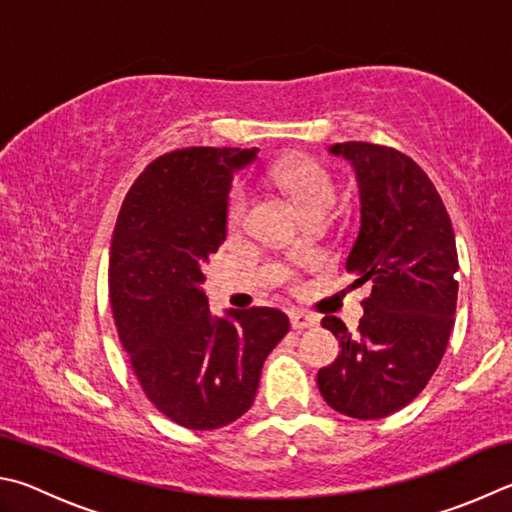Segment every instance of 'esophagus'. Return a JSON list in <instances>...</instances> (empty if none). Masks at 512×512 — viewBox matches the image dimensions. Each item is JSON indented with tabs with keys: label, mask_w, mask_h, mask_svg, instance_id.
<instances>
[{
	"label": "esophagus",
	"mask_w": 512,
	"mask_h": 512,
	"mask_svg": "<svg viewBox=\"0 0 512 512\" xmlns=\"http://www.w3.org/2000/svg\"><path fill=\"white\" fill-rule=\"evenodd\" d=\"M290 324L294 330H306V328H315L319 324V319L315 315H308V312H292Z\"/></svg>",
	"instance_id": "1"
}]
</instances>
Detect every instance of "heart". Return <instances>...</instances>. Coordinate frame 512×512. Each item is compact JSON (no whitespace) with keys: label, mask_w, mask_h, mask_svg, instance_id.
<instances>
[{"label":"heart","mask_w":512,"mask_h":512,"mask_svg":"<svg viewBox=\"0 0 512 512\" xmlns=\"http://www.w3.org/2000/svg\"><path fill=\"white\" fill-rule=\"evenodd\" d=\"M276 184L283 186L292 195L303 215L308 213H328L335 206V182L328 170L317 164L315 159L294 157L283 161L274 168ZM249 209V193L242 186H236L227 202V224L231 229L245 222Z\"/></svg>","instance_id":"b5f03b06"}]
</instances>
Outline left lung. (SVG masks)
Listing matches in <instances>:
<instances>
[{"label": "left lung", "instance_id": "obj_1", "mask_svg": "<svg viewBox=\"0 0 512 512\" xmlns=\"http://www.w3.org/2000/svg\"><path fill=\"white\" fill-rule=\"evenodd\" d=\"M360 186V233L346 258L353 285L371 283L353 335L342 319L321 326L342 353L319 369L324 400L339 414L375 420L407 407L432 378L450 342L459 270L450 215L414 159L366 141L335 143Z\"/></svg>", "mask_w": 512, "mask_h": 512}]
</instances>
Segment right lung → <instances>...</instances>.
<instances>
[{"mask_svg":"<svg viewBox=\"0 0 512 512\" xmlns=\"http://www.w3.org/2000/svg\"><path fill=\"white\" fill-rule=\"evenodd\" d=\"M258 148L157 157L125 195L110 249V303L143 393L186 429H218L251 407L263 362L288 335L276 308L215 317L202 267L227 238L233 173Z\"/></svg>","mask_w":512,"mask_h":512,"instance_id":"obj_1","label":"right lung"}]
</instances>
